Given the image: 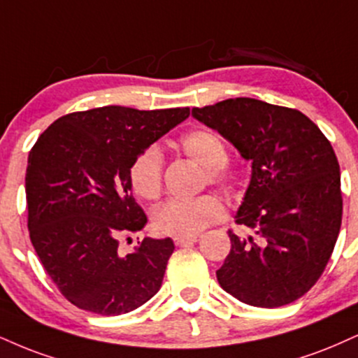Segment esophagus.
<instances>
[{
    "label": "esophagus",
    "mask_w": 358,
    "mask_h": 358,
    "mask_svg": "<svg viewBox=\"0 0 358 358\" xmlns=\"http://www.w3.org/2000/svg\"><path fill=\"white\" fill-rule=\"evenodd\" d=\"M200 240V236H175L173 242L176 247H185V245H190V243H195Z\"/></svg>",
    "instance_id": "34e87169"
}]
</instances>
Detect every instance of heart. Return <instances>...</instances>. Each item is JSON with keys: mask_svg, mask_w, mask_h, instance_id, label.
<instances>
[{"mask_svg": "<svg viewBox=\"0 0 358 358\" xmlns=\"http://www.w3.org/2000/svg\"><path fill=\"white\" fill-rule=\"evenodd\" d=\"M183 153L206 168L212 183H234L235 171L223 160L227 155L222 138L208 130H193L180 141ZM130 183L138 196L155 200L162 193V153L150 146L133 160ZM225 206L215 195H201L193 200H168L153 213V227L158 234L171 236H195L213 223L220 222Z\"/></svg>", "mask_w": 358, "mask_h": 358, "instance_id": "obj_1", "label": "heart"}]
</instances>
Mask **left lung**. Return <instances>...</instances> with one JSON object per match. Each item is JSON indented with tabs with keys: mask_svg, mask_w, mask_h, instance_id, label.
<instances>
[{
	"mask_svg": "<svg viewBox=\"0 0 358 358\" xmlns=\"http://www.w3.org/2000/svg\"><path fill=\"white\" fill-rule=\"evenodd\" d=\"M192 116L252 162L235 220L255 235L228 231L231 250L217 270L218 283L253 307L295 302L324 273L342 225L340 166L330 141L299 110L253 98L193 108Z\"/></svg>",
	"mask_w": 358,
	"mask_h": 358,
	"instance_id": "8db88e82",
	"label": "left lung"
}]
</instances>
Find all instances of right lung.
Wrapping results in <instances>:
<instances>
[{
  "label": "right lung",
  "mask_w": 358,
  "mask_h": 358,
  "mask_svg": "<svg viewBox=\"0 0 358 358\" xmlns=\"http://www.w3.org/2000/svg\"><path fill=\"white\" fill-rule=\"evenodd\" d=\"M188 116L190 108L76 111L51 123L29 152V238L46 273L78 308L122 315L160 290L173 240L143 238L127 255L118 247L148 222L133 198L130 166Z\"/></svg>",
  "instance_id": "right-lung-1"
}]
</instances>
